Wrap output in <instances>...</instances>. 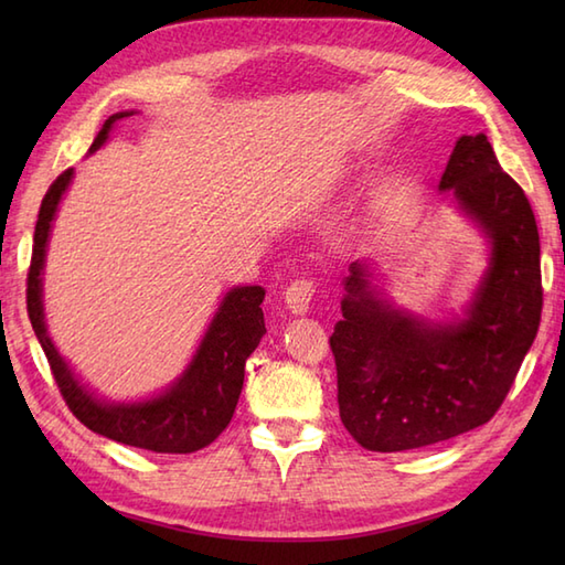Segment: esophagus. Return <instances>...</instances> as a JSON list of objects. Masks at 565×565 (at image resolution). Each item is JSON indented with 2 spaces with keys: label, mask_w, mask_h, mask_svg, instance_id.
Instances as JSON below:
<instances>
[{
  "label": "esophagus",
  "mask_w": 565,
  "mask_h": 565,
  "mask_svg": "<svg viewBox=\"0 0 565 565\" xmlns=\"http://www.w3.org/2000/svg\"><path fill=\"white\" fill-rule=\"evenodd\" d=\"M316 284L310 279H296L289 289L284 291V303L291 310L294 316H306L310 301H313Z\"/></svg>",
  "instance_id": "obj_1"
}]
</instances>
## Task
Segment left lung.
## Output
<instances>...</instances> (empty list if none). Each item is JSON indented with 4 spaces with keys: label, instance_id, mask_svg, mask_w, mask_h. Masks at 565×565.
<instances>
[{
    "label": "left lung",
    "instance_id": "1",
    "mask_svg": "<svg viewBox=\"0 0 565 565\" xmlns=\"http://www.w3.org/2000/svg\"><path fill=\"white\" fill-rule=\"evenodd\" d=\"M439 191L488 243L461 316L429 320L374 286V262L344 276L330 347L347 431L369 451H407L486 425L505 401L542 320L539 231L530 201L483 134L461 136Z\"/></svg>",
    "mask_w": 565,
    "mask_h": 565
}]
</instances>
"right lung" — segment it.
<instances>
[{
	"mask_svg": "<svg viewBox=\"0 0 565 565\" xmlns=\"http://www.w3.org/2000/svg\"><path fill=\"white\" fill-rule=\"evenodd\" d=\"M134 114L136 111H118L106 118L99 136L92 142L89 154L109 140L116 121ZM72 177H75V170L60 174L41 203L26 289L31 326L47 356V364H51L60 393L84 427L102 437L128 444V447L158 454H191L209 447L233 419L245 381V362L257 350L262 334L267 332L262 313L264 289L262 286H233L221 298V306L203 332L191 362L164 391L142 401L99 398L89 386H84L67 359L57 352L55 342L47 334L43 310L45 252L51 243L57 206Z\"/></svg>",
	"mask_w": 565,
	"mask_h": 565,
	"instance_id": "1",
	"label": "right lung"
}]
</instances>
